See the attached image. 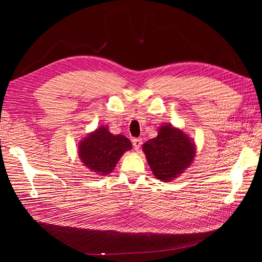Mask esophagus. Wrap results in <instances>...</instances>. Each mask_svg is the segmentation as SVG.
<instances>
[{
	"instance_id": "34e87169",
	"label": "esophagus",
	"mask_w": 262,
	"mask_h": 262,
	"mask_svg": "<svg viewBox=\"0 0 262 262\" xmlns=\"http://www.w3.org/2000/svg\"><path fill=\"white\" fill-rule=\"evenodd\" d=\"M132 143H133V147L136 150H139V148L142 145V139L141 138H137V139H133L132 140Z\"/></svg>"
}]
</instances>
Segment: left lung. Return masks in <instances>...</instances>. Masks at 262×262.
Segmentation results:
<instances>
[{
  "label": "left lung",
  "mask_w": 262,
  "mask_h": 262,
  "mask_svg": "<svg viewBox=\"0 0 262 262\" xmlns=\"http://www.w3.org/2000/svg\"><path fill=\"white\" fill-rule=\"evenodd\" d=\"M142 148L153 175L164 182L177 178L195 156L194 142L170 123L162 124L157 137L146 141Z\"/></svg>",
  "instance_id": "left-lung-1"
}]
</instances>
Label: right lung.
Here are the masks:
<instances>
[{
	"instance_id": "add662e5",
	"label": "right lung",
	"mask_w": 262,
	"mask_h": 262,
	"mask_svg": "<svg viewBox=\"0 0 262 262\" xmlns=\"http://www.w3.org/2000/svg\"><path fill=\"white\" fill-rule=\"evenodd\" d=\"M108 129V125H101L87 134L77 149L85 167L99 176L112 172L123 153L132 148L128 138L121 134L114 136Z\"/></svg>"
}]
</instances>
